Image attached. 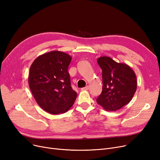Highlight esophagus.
Masks as SVG:
<instances>
[{
    "label": "esophagus",
    "mask_w": 160,
    "mask_h": 160,
    "mask_svg": "<svg viewBox=\"0 0 160 160\" xmlns=\"http://www.w3.org/2000/svg\"><path fill=\"white\" fill-rule=\"evenodd\" d=\"M88 89H89V86H86L85 88H82V90H86V91H87V90H88Z\"/></svg>",
    "instance_id": "34e87169"
}]
</instances>
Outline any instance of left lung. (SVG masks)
I'll return each instance as SVG.
<instances>
[{
    "instance_id": "left-lung-1",
    "label": "left lung",
    "mask_w": 160,
    "mask_h": 160,
    "mask_svg": "<svg viewBox=\"0 0 160 160\" xmlns=\"http://www.w3.org/2000/svg\"><path fill=\"white\" fill-rule=\"evenodd\" d=\"M97 63L102 69L103 86L97 102L107 111L119 110L131 101L136 92L135 73L127 64L109 57H100Z\"/></svg>"
}]
</instances>
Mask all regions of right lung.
Masks as SVG:
<instances>
[{"mask_svg": "<svg viewBox=\"0 0 160 160\" xmlns=\"http://www.w3.org/2000/svg\"><path fill=\"white\" fill-rule=\"evenodd\" d=\"M70 55L59 51L44 53L31 65L29 85L34 99L46 112L52 114L65 113L77 97L71 86L68 67Z\"/></svg>", "mask_w": 160, "mask_h": 160, "instance_id": "right-lung-1", "label": "right lung"}]
</instances>
